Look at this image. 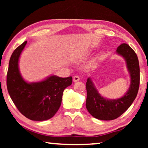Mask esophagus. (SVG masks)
<instances>
[{
	"label": "esophagus",
	"instance_id": "34e87169",
	"mask_svg": "<svg viewBox=\"0 0 148 148\" xmlns=\"http://www.w3.org/2000/svg\"><path fill=\"white\" fill-rule=\"evenodd\" d=\"M79 80V77L78 76H74L73 77V82H77Z\"/></svg>",
	"mask_w": 148,
	"mask_h": 148
}]
</instances>
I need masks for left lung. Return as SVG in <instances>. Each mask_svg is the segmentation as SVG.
<instances>
[{
    "mask_svg": "<svg viewBox=\"0 0 148 148\" xmlns=\"http://www.w3.org/2000/svg\"><path fill=\"white\" fill-rule=\"evenodd\" d=\"M116 53L125 60L131 77L129 90L121 98L108 99L101 96L91 79L86 82V108L92 117L100 120H113L119 117L131 106L136 99L140 85V66L136 53L128 44H122Z\"/></svg>",
    "mask_w": 148,
    "mask_h": 148,
    "instance_id": "8db88e82",
    "label": "left lung"
}]
</instances>
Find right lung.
<instances>
[{"mask_svg":"<svg viewBox=\"0 0 148 148\" xmlns=\"http://www.w3.org/2000/svg\"><path fill=\"white\" fill-rule=\"evenodd\" d=\"M27 42L17 47L12 54L7 73V89L12 101L24 116L33 121H45L58 111L64 90L72 84V77L51 75L40 82H26L19 72V59Z\"/></svg>","mask_w":148,"mask_h":148,"instance_id":"1","label":"right lung"}]
</instances>
